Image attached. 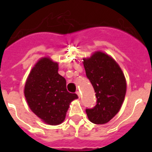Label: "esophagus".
Returning <instances> with one entry per match:
<instances>
[{"instance_id": "esophagus-1", "label": "esophagus", "mask_w": 152, "mask_h": 152, "mask_svg": "<svg viewBox=\"0 0 152 152\" xmlns=\"http://www.w3.org/2000/svg\"><path fill=\"white\" fill-rule=\"evenodd\" d=\"M76 95H78V97L79 98H80V91H76Z\"/></svg>"}]
</instances>
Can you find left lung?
<instances>
[{
    "label": "left lung",
    "instance_id": "8db88e82",
    "mask_svg": "<svg viewBox=\"0 0 152 152\" xmlns=\"http://www.w3.org/2000/svg\"><path fill=\"white\" fill-rule=\"evenodd\" d=\"M83 66L97 99L95 106L86 109L88 119L94 124H106L118 113L125 99L124 73L112 57L100 51L84 58Z\"/></svg>",
    "mask_w": 152,
    "mask_h": 152
}]
</instances>
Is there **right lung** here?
Listing matches in <instances>:
<instances>
[{"mask_svg":"<svg viewBox=\"0 0 152 152\" xmlns=\"http://www.w3.org/2000/svg\"><path fill=\"white\" fill-rule=\"evenodd\" d=\"M24 95L32 112L51 125L64 121L69 104L78 98L66 89L65 79L58 73V64L43 57L33 67L24 87Z\"/></svg>","mask_w":152,"mask_h":152,"instance_id":"add662e5","label":"right lung"}]
</instances>
